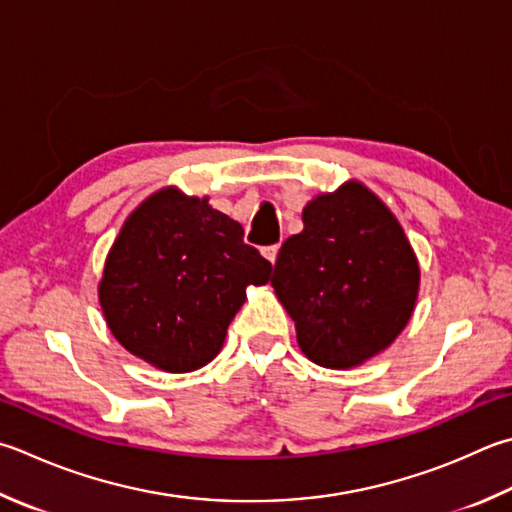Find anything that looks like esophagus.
Segmentation results:
<instances>
[{"label":"esophagus","instance_id":"1","mask_svg":"<svg viewBox=\"0 0 512 512\" xmlns=\"http://www.w3.org/2000/svg\"><path fill=\"white\" fill-rule=\"evenodd\" d=\"M278 249H281V245H267V247H263V256L269 260V263H276V258H278Z\"/></svg>","mask_w":512,"mask_h":512}]
</instances>
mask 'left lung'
<instances>
[{"mask_svg":"<svg viewBox=\"0 0 512 512\" xmlns=\"http://www.w3.org/2000/svg\"><path fill=\"white\" fill-rule=\"evenodd\" d=\"M278 252L272 285L296 339L323 368H354L410 321L419 263L399 220L359 182L314 198Z\"/></svg>","mask_w":512,"mask_h":512,"instance_id":"left-lung-1","label":"left lung"}]
</instances>
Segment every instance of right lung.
I'll list each match as a JSON object with an SVG mask.
<instances>
[{
	"label": "right lung",
	"instance_id": "1",
	"mask_svg": "<svg viewBox=\"0 0 512 512\" xmlns=\"http://www.w3.org/2000/svg\"><path fill=\"white\" fill-rule=\"evenodd\" d=\"M207 198L162 189L133 211L106 256L100 305L131 354L167 372L207 365L272 263Z\"/></svg>",
	"mask_w": 512,
	"mask_h": 512
}]
</instances>
